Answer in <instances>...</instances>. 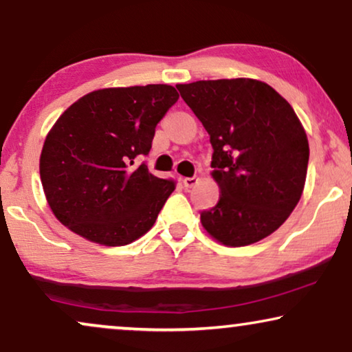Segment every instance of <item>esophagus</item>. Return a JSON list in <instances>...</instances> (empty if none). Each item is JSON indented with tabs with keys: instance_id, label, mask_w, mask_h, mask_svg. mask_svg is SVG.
Listing matches in <instances>:
<instances>
[{
	"instance_id": "esophagus-1",
	"label": "esophagus",
	"mask_w": 352,
	"mask_h": 352,
	"mask_svg": "<svg viewBox=\"0 0 352 352\" xmlns=\"http://www.w3.org/2000/svg\"><path fill=\"white\" fill-rule=\"evenodd\" d=\"M197 182H199V177H184V179H182V184H184V187L186 189H192V187H194Z\"/></svg>"
}]
</instances>
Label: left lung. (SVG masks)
Instances as JSON below:
<instances>
[{"instance_id": "1", "label": "left lung", "mask_w": 352, "mask_h": 352, "mask_svg": "<svg viewBox=\"0 0 352 352\" xmlns=\"http://www.w3.org/2000/svg\"><path fill=\"white\" fill-rule=\"evenodd\" d=\"M210 134L221 195L201 226L228 247L256 243L285 223L305 189L309 144L292 105L259 80L176 85Z\"/></svg>"}]
</instances>
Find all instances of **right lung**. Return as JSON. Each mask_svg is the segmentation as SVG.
Instances as JSON below:
<instances>
[{
    "label": "right lung",
    "mask_w": 352,
    "mask_h": 352,
    "mask_svg": "<svg viewBox=\"0 0 352 352\" xmlns=\"http://www.w3.org/2000/svg\"><path fill=\"white\" fill-rule=\"evenodd\" d=\"M179 99L170 85L105 88L72 104L47 133L40 176L50 208L72 232L105 247L142 237L175 181L153 176L139 155Z\"/></svg>",
    "instance_id": "1"
}]
</instances>
